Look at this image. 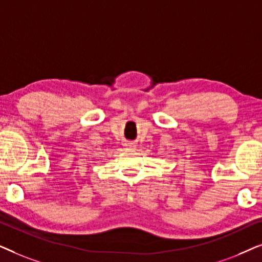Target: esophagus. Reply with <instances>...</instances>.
I'll return each instance as SVG.
<instances>
[{
	"instance_id": "1",
	"label": "esophagus",
	"mask_w": 262,
	"mask_h": 262,
	"mask_svg": "<svg viewBox=\"0 0 262 262\" xmlns=\"http://www.w3.org/2000/svg\"><path fill=\"white\" fill-rule=\"evenodd\" d=\"M125 146H126V148H135V143L126 142V143H125Z\"/></svg>"
}]
</instances>
